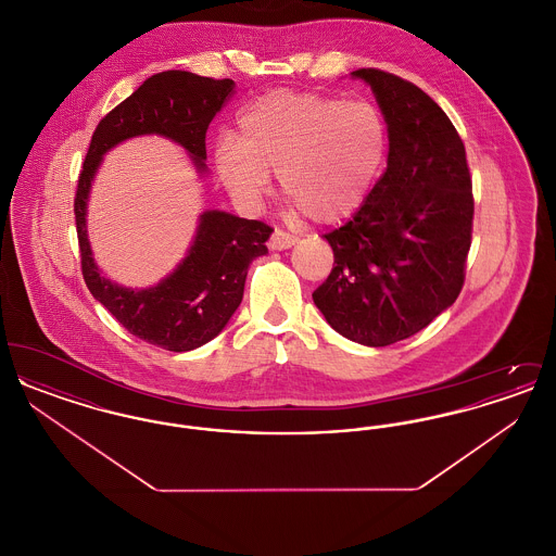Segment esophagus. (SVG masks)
Instances as JSON below:
<instances>
[{
  "instance_id": "esophagus-1",
  "label": "esophagus",
  "mask_w": 556,
  "mask_h": 556,
  "mask_svg": "<svg viewBox=\"0 0 556 556\" xmlns=\"http://www.w3.org/2000/svg\"><path fill=\"white\" fill-rule=\"evenodd\" d=\"M295 241H298L295 236L286 233V231H281V229H275L273 236L268 239V248H270V250H290L291 245H295Z\"/></svg>"
}]
</instances>
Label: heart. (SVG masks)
I'll list each match as a JSON object with an SVG mask.
<instances>
[{"mask_svg":"<svg viewBox=\"0 0 556 556\" xmlns=\"http://www.w3.org/2000/svg\"><path fill=\"white\" fill-rule=\"evenodd\" d=\"M388 154V125L367 100L279 89L238 116L236 135L212 150L218 181L245 206H258L273 170L293 208L318 223L358 211Z\"/></svg>","mask_w":556,"mask_h":556,"instance_id":"1","label":"heart"}]
</instances>
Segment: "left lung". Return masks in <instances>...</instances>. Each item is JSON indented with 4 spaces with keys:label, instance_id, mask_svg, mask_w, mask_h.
I'll return each instance as SVG.
<instances>
[{
    "label": "left lung",
    "instance_id": "1",
    "mask_svg": "<svg viewBox=\"0 0 556 556\" xmlns=\"http://www.w3.org/2000/svg\"><path fill=\"white\" fill-rule=\"evenodd\" d=\"M388 125V168L344 227L327 233L336 266L313 300L356 344H396L458 298L471 248L465 146L446 112L396 75L361 68Z\"/></svg>",
    "mask_w": 556,
    "mask_h": 556
}]
</instances>
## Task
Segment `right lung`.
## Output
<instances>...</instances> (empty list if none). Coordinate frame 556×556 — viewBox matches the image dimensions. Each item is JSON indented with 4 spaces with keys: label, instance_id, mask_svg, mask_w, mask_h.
Masks as SVG:
<instances>
[{
    "label": "right lung",
    "instance_id": "1",
    "mask_svg": "<svg viewBox=\"0 0 556 556\" xmlns=\"http://www.w3.org/2000/svg\"><path fill=\"white\" fill-rule=\"evenodd\" d=\"M233 89L231 79L214 80L187 71L152 75L100 121L80 170L75 218L83 279L129 333L170 352L208 344L227 327L241 304L248 266L268 252L265 243L273 229L231 212L204 211L179 265L156 286L125 288L110 281L93 258L87 238L91 184L112 148L141 135H162L179 143L204 177L206 131Z\"/></svg>",
    "mask_w": 556,
    "mask_h": 556
}]
</instances>
